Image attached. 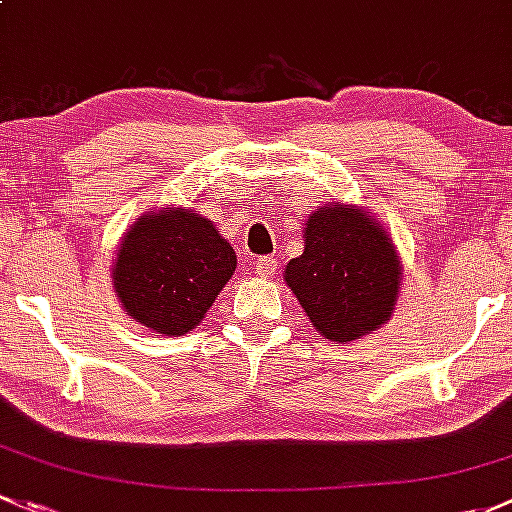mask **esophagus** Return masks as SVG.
<instances>
[{"instance_id": "34e87169", "label": "esophagus", "mask_w": 512, "mask_h": 512, "mask_svg": "<svg viewBox=\"0 0 512 512\" xmlns=\"http://www.w3.org/2000/svg\"><path fill=\"white\" fill-rule=\"evenodd\" d=\"M254 266H256L258 276L268 278V276H273V271H276L278 258L276 256H258L256 261H254Z\"/></svg>"}]
</instances>
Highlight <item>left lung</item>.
I'll return each instance as SVG.
<instances>
[{
    "label": "left lung",
    "instance_id": "left-lung-1",
    "mask_svg": "<svg viewBox=\"0 0 512 512\" xmlns=\"http://www.w3.org/2000/svg\"><path fill=\"white\" fill-rule=\"evenodd\" d=\"M286 283L328 340L347 342L389 320L399 263L384 229L355 207L320 209L305 226V249L286 266Z\"/></svg>",
    "mask_w": 512,
    "mask_h": 512
}]
</instances>
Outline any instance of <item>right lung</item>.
<instances>
[{
	"instance_id": "right-lung-1",
	"label": "right lung",
	"mask_w": 512,
	"mask_h": 512,
	"mask_svg": "<svg viewBox=\"0 0 512 512\" xmlns=\"http://www.w3.org/2000/svg\"><path fill=\"white\" fill-rule=\"evenodd\" d=\"M234 268V249L214 224L167 209L142 217L125 236L113 286L128 315L145 328L182 335L212 308Z\"/></svg>"
}]
</instances>
